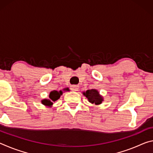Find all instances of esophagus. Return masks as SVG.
I'll list each match as a JSON object with an SVG mask.
<instances>
[{"mask_svg":"<svg viewBox=\"0 0 153 153\" xmlns=\"http://www.w3.org/2000/svg\"><path fill=\"white\" fill-rule=\"evenodd\" d=\"M71 90H72V91H77L79 89V86H75V85H73V86H71Z\"/></svg>","mask_w":153,"mask_h":153,"instance_id":"obj_1","label":"esophagus"}]
</instances>
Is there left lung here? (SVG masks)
Instances as JSON below:
<instances>
[{"mask_svg": "<svg viewBox=\"0 0 153 153\" xmlns=\"http://www.w3.org/2000/svg\"><path fill=\"white\" fill-rule=\"evenodd\" d=\"M83 94L88 98L89 102L92 103V104L100 105L103 100L102 97L99 94V92L97 90H88Z\"/></svg>", "mask_w": 153, "mask_h": 153, "instance_id": "1", "label": "left lung"}]
</instances>
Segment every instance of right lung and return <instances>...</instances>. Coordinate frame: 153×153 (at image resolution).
<instances>
[{
	"mask_svg": "<svg viewBox=\"0 0 153 153\" xmlns=\"http://www.w3.org/2000/svg\"><path fill=\"white\" fill-rule=\"evenodd\" d=\"M64 91H69L68 88H65ZM63 94V92L60 90V91H57V90H53V91L51 92L50 94H49V99H45L43 100L42 102L43 105L46 106H51L53 105V102L57 100L59 98L61 97V96Z\"/></svg>",
	"mask_w": 153,
	"mask_h": 153,
	"instance_id": "right-lung-1",
	"label": "right lung"
}]
</instances>
